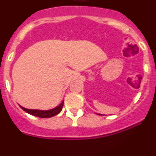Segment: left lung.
<instances>
[{"mask_svg":"<svg viewBox=\"0 0 156 156\" xmlns=\"http://www.w3.org/2000/svg\"><path fill=\"white\" fill-rule=\"evenodd\" d=\"M98 115H101V114H98Z\"/></svg>","mask_w":156,"mask_h":156,"instance_id":"1","label":"left lung"}]
</instances>
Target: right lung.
<instances>
[{
    "label": "right lung",
    "mask_w": 156,
    "mask_h": 156,
    "mask_svg": "<svg viewBox=\"0 0 156 156\" xmlns=\"http://www.w3.org/2000/svg\"><path fill=\"white\" fill-rule=\"evenodd\" d=\"M63 105H64V101L61 104L58 105L55 108H51V109L49 110H39V109H29V108H26L24 107H22L20 105L22 108L26 112L30 114V115H33L34 116L41 117V118H50V117L55 116V115H58V114L62 111L63 107Z\"/></svg>",
    "instance_id": "1"
}]
</instances>
